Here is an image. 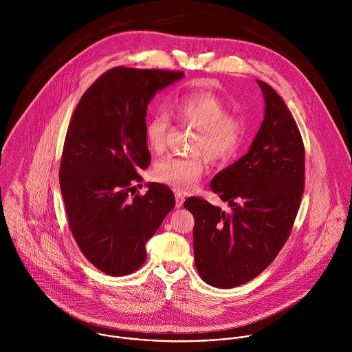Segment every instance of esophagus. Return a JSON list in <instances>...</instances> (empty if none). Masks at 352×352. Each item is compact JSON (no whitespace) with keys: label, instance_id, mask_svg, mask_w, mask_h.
<instances>
[{"label":"esophagus","instance_id":"1","mask_svg":"<svg viewBox=\"0 0 352 352\" xmlns=\"http://www.w3.org/2000/svg\"><path fill=\"white\" fill-rule=\"evenodd\" d=\"M175 197H176V207L180 208L184 203V197H183L182 192H175Z\"/></svg>","mask_w":352,"mask_h":352}]
</instances>
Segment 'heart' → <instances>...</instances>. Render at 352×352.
Returning a JSON list of instances; mask_svg holds the SVG:
<instances>
[{
  "instance_id": "heart-1",
  "label": "heart",
  "mask_w": 352,
  "mask_h": 352,
  "mask_svg": "<svg viewBox=\"0 0 352 352\" xmlns=\"http://www.w3.org/2000/svg\"><path fill=\"white\" fill-rule=\"evenodd\" d=\"M170 115L182 124L195 129L190 157L168 155L158 160L151 170L153 179L177 191H191L204 172V154L211 162L222 164L232 160L247 140L245 122L230 115L228 105L211 92H188L169 102ZM172 129L170 116L160 109L146 123L145 135L153 153H162Z\"/></svg>"
}]
</instances>
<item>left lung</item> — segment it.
Wrapping results in <instances>:
<instances>
[{
  "instance_id": "left-lung-1",
  "label": "left lung",
  "mask_w": 352,
  "mask_h": 352,
  "mask_svg": "<svg viewBox=\"0 0 352 352\" xmlns=\"http://www.w3.org/2000/svg\"><path fill=\"white\" fill-rule=\"evenodd\" d=\"M257 84L265 111L251 148L210 183L230 210L195 197L184 201L195 218L197 270L218 289L244 285L272 263L289 239L305 187L298 126L283 99L268 84Z\"/></svg>"
}]
</instances>
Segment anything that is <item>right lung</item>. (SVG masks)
<instances>
[{"mask_svg":"<svg viewBox=\"0 0 352 352\" xmlns=\"http://www.w3.org/2000/svg\"><path fill=\"white\" fill-rule=\"evenodd\" d=\"M183 76L113 67L88 88L73 112L59 168L60 191L78 248L107 275L138 270L148 240L175 207V195L164 184L149 183L145 195L133 190L141 180L138 172L151 165L148 104Z\"/></svg>","mask_w":352,"mask_h":352,"instance_id":"right-lung-1","label":"right lung"}]
</instances>
